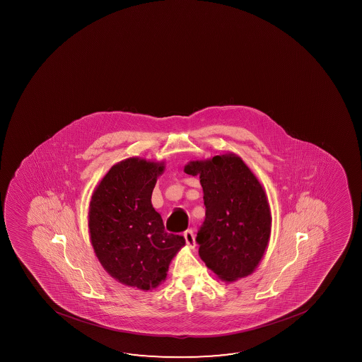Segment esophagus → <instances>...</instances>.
Here are the masks:
<instances>
[{
    "label": "esophagus",
    "instance_id": "1",
    "mask_svg": "<svg viewBox=\"0 0 362 362\" xmlns=\"http://www.w3.org/2000/svg\"><path fill=\"white\" fill-rule=\"evenodd\" d=\"M184 238H185V243L189 246L190 249L196 247V238H194V233L192 230L184 232Z\"/></svg>",
    "mask_w": 362,
    "mask_h": 362
}]
</instances>
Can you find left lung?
Masks as SVG:
<instances>
[{"label":"left lung","instance_id":"1","mask_svg":"<svg viewBox=\"0 0 362 362\" xmlns=\"http://www.w3.org/2000/svg\"><path fill=\"white\" fill-rule=\"evenodd\" d=\"M184 172L201 179L206 218L197 233L199 256L221 280L254 273L270 238L265 190L236 154L189 161Z\"/></svg>","mask_w":362,"mask_h":362}]
</instances>
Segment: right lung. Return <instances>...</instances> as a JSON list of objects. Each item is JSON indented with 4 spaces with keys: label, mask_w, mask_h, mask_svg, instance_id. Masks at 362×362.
I'll list each match as a JSON object with an SVG mask.
<instances>
[{
    "label": "right lung",
    "mask_w": 362,
    "mask_h": 362,
    "mask_svg": "<svg viewBox=\"0 0 362 362\" xmlns=\"http://www.w3.org/2000/svg\"><path fill=\"white\" fill-rule=\"evenodd\" d=\"M164 161L129 158L113 165L90 198L89 235L102 267L119 283L141 291L166 278L173 257L185 245L168 233L151 204Z\"/></svg>",
    "instance_id": "1"
}]
</instances>
